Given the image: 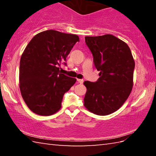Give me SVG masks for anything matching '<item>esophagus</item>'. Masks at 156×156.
Here are the masks:
<instances>
[{
  "label": "esophagus",
  "mask_w": 156,
  "mask_h": 156,
  "mask_svg": "<svg viewBox=\"0 0 156 156\" xmlns=\"http://www.w3.org/2000/svg\"><path fill=\"white\" fill-rule=\"evenodd\" d=\"M77 81L79 83H80V84H83V82H84V80H83V79H77Z\"/></svg>",
  "instance_id": "esophagus-1"
}]
</instances>
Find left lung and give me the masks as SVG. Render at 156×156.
Instances as JSON below:
<instances>
[{"instance_id":"1","label":"left lung","mask_w":156,"mask_h":156,"mask_svg":"<svg viewBox=\"0 0 156 156\" xmlns=\"http://www.w3.org/2000/svg\"><path fill=\"white\" fill-rule=\"evenodd\" d=\"M84 39L100 78L95 83L84 82V106L94 114H111L122 106L131 94L135 62L127 44L117 37L105 34Z\"/></svg>"}]
</instances>
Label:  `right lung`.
I'll use <instances>...</instances> for the list:
<instances>
[{
    "instance_id": "add662e5",
    "label": "right lung",
    "mask_w": 156,
    "mask_h": 156,
    "mask_svg": "<svg viewBox=\"0 0 156 156\" xmlns=\"http://www.w3.org/2000/svg\"><path fill=\"white\" fill-rule=\"evenodd\" d=\"M76 34L56 30L42 31L34 37L20 58L19 87L23 100L31 112L51 115L61 108L65 92L76 79L60 72L61 64L74 44Z\"/></svg>"
}]
</instances>
